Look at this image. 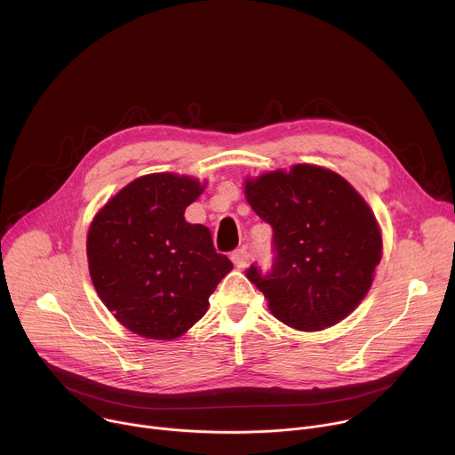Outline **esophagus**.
I'll use <instances>...</instances> for the list:
<instances>
[{
  "mask_svg": "<svg viewBox=\"0 0 455 455\" xmlns=\"http://www.w3.org/2000/svg\"><path fill=\"white\" fill-rule=\"evenodd\" d=\"M230 259H232V263H234L235 268H246L248 263H250V255H248L246 248H237V250H234L232 255H230Z\"/></svg>",
  "mask_w": 455,
  "mask_h": 455,
  "instance_id": "esophagus-1",
  "label": "esophagus"
}]
</instances>
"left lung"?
<instances>
[{
    "label": "left lung",
    "mask_w": 455,
    "mask_h": 455,
    "mask_svg": "<svg viewBox=\"0 0 455 455\" xmlns=\"http://www.w3.org/2000/svg\"><path fill=\"white\" fill-rule=\"evenodd\" d=\"M244 196L274 228L272 272L246 270L272 315L322 331L355 311L381 261L378 221L356 188L326 167L297 164L246 178Z\"/></svg>",
    "instance_id": "left-lung-1"
}]
</instances>
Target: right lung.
<instances>
[{"label":"right lung","mask_w":455,"mask_h":455,"mask_svg":"<svg viewBox=\"0 0 455 455\" xmlns=\"http://www.w3.org/2000/svg\"><path fill=\"white\" fill-rule=\"evenodd\" d=\"M205 181L153 172L127 183L95 214L86 239L92 283L124 328L151 340H174L209 309V297L232 270L211 230L185 221Z\"/></svg>","instance_id":"add662e5"}]
</instances>
